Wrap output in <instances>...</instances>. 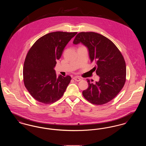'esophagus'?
Returning <instances> with one entry per match:
<instances>
[{
	"label": "esophagus",
	"mask_w": 146,
	"mask_h": 146,
	"mask_svg": "<svg viewBox=\"0 0 146 146\" xmlns=\"http://www.w3.org/2000/svg\"><path fill=\"white\" fill-rule=\"evenodd\" d=\"M73 79L75 81H76V82H79V81L81 80V79H80V78L78 77V76H74V77H73Z\"/></svg>",
	"instance_id": "esophagus-1"
}]
</instances>
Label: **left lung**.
Instances as JSON below:
<instances>
[{"instance_id": "obj_1", "label": "left lung", "mask_w": 146, "mask_h": 146, "mask_svg": "<svg viewBox=\"0 0 146 146\" xmlns=\"http://www.w3.org/2000/svg\"><path fill=\"white\" fill-rule=\"evenodd\" d=\"M80 42L88 48L91 62L96 63L92 70L100 76L99 82L95 84L87 79L89 87L83 91V95L92 104H107L125 84L126 68L123 56L111 40L95 32L79 33L73 44Z\"/></svg>"}]
</instances>
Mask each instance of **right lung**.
I'll use <instances>...</instances> for the list:
<instances>
[{
    "instance_id": "add662e5",
    "label": "right lung",
    "mask_w": 146,
    "mask_h": 146,
    "mask_svg": "<svg viewBox=\"0 0 146 146\" xmlns=\"http://www.w3.org/2000/svg\"><path fill=\"white\" fill-rule=\"evenodd\" d=\"M77 32H55L38 39L28 51L23 70V82L31 95L44 104L62 97L71 77H57L54 67L63 50Z\"/></svg>"
}]
</instances>
